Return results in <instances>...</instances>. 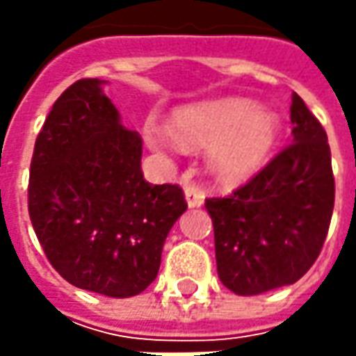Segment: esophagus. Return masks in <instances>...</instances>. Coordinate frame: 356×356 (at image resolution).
<instances>
[{
  "label": "esophagus",
  "mask_w": 356,
  "mask_h": 356,
  "mask_svg": "<svg viewBox=\"0 0 356 356\" xmlns=\"http://www.w3.org/2000/svg\"><path fill=\"white\" fill-rule=\"evenodd\" d=\"M184 196H186V202H188V206H190V208H200V206L204 204V200H206L204 192L200 190L198 186H194V184L186 186Z\"/></svg>",
  "instance_id": "obj_1"
}]
</instances>
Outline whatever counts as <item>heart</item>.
<instances>
[{
	"label": "heart",
	"instance_id": "obj_1",
	"mask_svg": "<svg viewBox=\"0 0 356 356\" xmlns=\"http://www.w3.org/2000/svg\"><path fill=\"white\" fill-rule=\"evenodd\" d=\"M144 140L152 150H196L206 146L210 170L226 182H236L266 164L281 138L280 117L248 99L224 97L178 106L170 129L146 122Z\"/></svg>",
	"mask_w": 356,
	"mask_h": 356
}]
</instances>
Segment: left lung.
Here are the masks:
<instances>
[{"label":"left lung","instance_id":"left-lung-1","mask_svg":"<svg viewBox=\"0 0 356 356\" xmlns=\"http://www.w3.org/2000/svg\"><path fill=\"white\" fill-rule=\"evenodd\" d=\"M293 144L227 198H208L218 275L236 295L301 280L321 253L335 206L331 148L321 122L293 92Z\"/></svg>","mask_w":356,"mask_h":356}]
</instances>
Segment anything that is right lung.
<instances>
[{"label": "right lung", "instance_id": "obj_1", "mask_svg": "<svg viewBox=\"0 0 356 356\" xmlns=\"http://www.w3.org/2000/svg\"><path fill=\"white\" fill-rule=\"evenodd\" d=\"M104 83L81 79L53 104L35 140L29 218L63 280L124 299L156 280L188 204L176 184L144 180L143 138L120 124Z\"/></svg>", "mask_w": 356, "mask_h": 356}]
</instances>
